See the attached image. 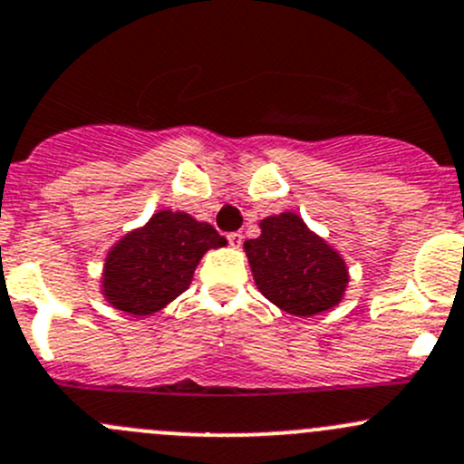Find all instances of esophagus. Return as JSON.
<instances>
[{
	"instance_id": "obj_1",
	"label": "esophagus",
	"mask_w": 464,
	"mask_h": 464,
	"mask_svg": "<svg viewBox=\"0 0 464 464\" xmlns=\"http://www.w3.org/2000/svg\"><path fill=\"white\" fill-rule=\"evenodd\" d=\"M227 240H228V245H231L233 248H240L242 240H245V236H242L240 231H233V233H227Z\"/></svg>"
}]
</instances>
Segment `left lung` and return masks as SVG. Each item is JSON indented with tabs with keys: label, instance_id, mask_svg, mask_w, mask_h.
I'll use <instances>...</instances> for the list:
<instances>
[{
	"label": "left lung",
	"instance_id": "left-lung-1",
	"mask_svg": "<svg viewBox=\"0 0 464 464\" xmlns=\"http://www.w3.org/2000/svg\"><path fill=\"white\" fill-rule=\"evenodd\" d=\"M260 228V237L246 240L245 251L266 300L300 318L318 315L343 300L349 282L344 260L300 216H271Z\"/></svg>",
	"mask_w": 464,
	"mask_h": 464
}]
</instances>
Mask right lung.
Here are the masks:
<instances>
[{"instance_id": "add662e5", "label": "right lung", "mask_w": 464, "mask_h": 464, "mask_svg": "<svg viewBox=\"0 0 464 464\" xmlns=\"http://www.w3.org/2000/svg\"><path fill=\"white\" fill-rule=\"evenodd\" d=\"M227 245L208 222L160 211L113 246L104 266V295L117 309L150 315L188 289L208 248Z\"/></svg>"}]
</instances>
